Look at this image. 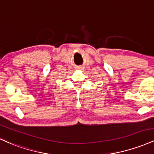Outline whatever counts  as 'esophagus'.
I'll list each match as a JSON object with an SVG mask.
<instances>
[{"label":"esophagus","mask_w":154,"mask_h":154,"mask_svg":"<svg viewBox=\"0 0 154 154\" xmlns=\"http://www.w3.org/2000/svg\"><path fill=\"white\" fill-rule=\"evenodd\" d=\"M78 69H79V70H82L83 68H82V67H79V68H78Z\"/></svg>","instance_id":"34e87169"}]
</instances>
